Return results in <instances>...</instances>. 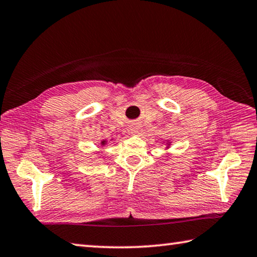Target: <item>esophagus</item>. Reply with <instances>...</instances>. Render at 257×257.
Listing matches in <instances>:
<instances>
[{
    "label": "esophagus",
    "instance_id": "obj_1",
    "mask_svg": "<svg viewBox=\"0 0 257 257\" xmlns=\"http://www.w3.org/2000/svg\"><path fill=\"white\" fill-rule=\"evenodd\" d=\"M142 132V126L139 124V123H134L131 126V133L133 136H139V134H141Z\"/></svg>",
    "mask_w": 257,
    "mask_h": 257
}]
</instances>
